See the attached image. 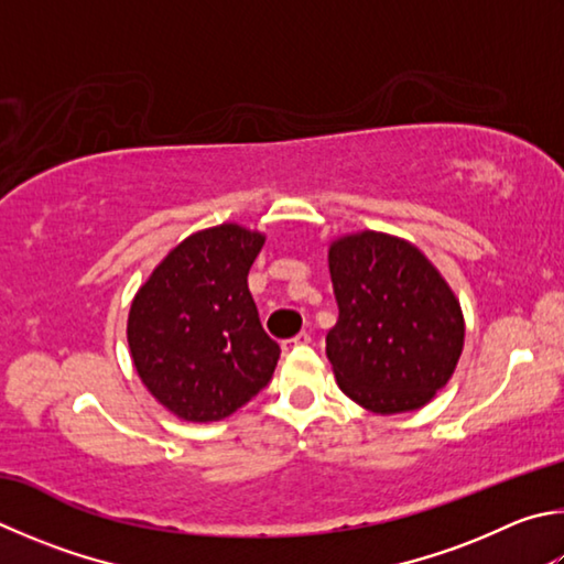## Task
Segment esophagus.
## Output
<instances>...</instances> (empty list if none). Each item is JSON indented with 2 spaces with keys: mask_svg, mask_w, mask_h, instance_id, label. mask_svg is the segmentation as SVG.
<instances>
[{
  "mask_svg": "<svg viewBox=\"0 0 564 564\" xmlns=\"http://www.w3.org/2000/svg\"><path fill=\"white\" fill-rule=\"evenodd\" d=\"M308 343H311V335H308V333H299V335L289 337V340H283L281 345H283V350L289 352V350H295V347H301V345H308Z\"/></svg>",
  "mask_w": 564,
  "mask_h": 564,
  "instance_id": "obj_1",
  "label": "esophagus"
}]
</instances>
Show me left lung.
<instances>
[{
  "label": "left lung",
  "instance_id": "1",
  "mask_svg": "<svg viewBox=\"0 0 564 564\" xmlns=\"http://www.w3.org/2000/svg\"><path fill=\"white\" fill-rule=\"evenodd\" d=\"M337 323L325 352L343 392L375 414L432 402L464 350L454 291L414 243L382 231L335 239L327 251Z\"/></svg>",
  "mask_w": 564,
  "mask_h": 564
}]
</instances>
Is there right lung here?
<instances>
[{
    "instance_id": "right-lung-1",
    "label": "right lung",
    "mask_w": 564,
    "mask_h": 564,
    "mask_svg": "<svg viewBox=\"0 0 564 564\" xmlns=\"http://www.w3.org/2000/svg\"><path fill=\"white\" fill-rule=\"evenodd\" d=\"M263 241L239 224L192 234L132 299V365L184 422H219L273 377L281 347L261 327L247 281Z\"/></svg>"
}]
</instances>
